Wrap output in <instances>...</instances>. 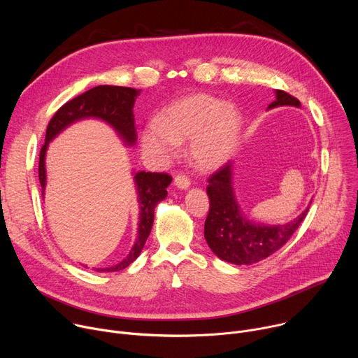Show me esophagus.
Instances as JSON below:
<instances>
[{
  "label": "esophagus",
  "instance_id": "esophagus-1",
  "mask_svg": "<svg viewBox=\"0 0 358 358\" xmlns=\"http://www.w3.org/2000/svg\"><path fill=\"white\" fill-rule=\"evenodd\" d=\"M174 184H176L180 189H187V188L189 187V180H188L187 176L178 174V176H176V178H174Z\"/></svg>",
  "mask_w": 358,
  "mask_h": 358
}]
</instances>
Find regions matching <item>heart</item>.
<instances>
[{"mask_svg":"<svg viewBox=\"0 0 358 358\" xmlns=\"http://www.w3.org/2000/svg\"><path fill=\"white\" fill-rule=\"evenodd\" d=\"M242 117L225 100L210 94H194L174 101L141 133L145 155L155 162L174 156L178 143L188 138V155L199 170H215L225 164L239 143Z\"/></svg>","mask_w":358,"mask_h":358,"instance_id":"obj_1","label":"heart"}]
</instances>
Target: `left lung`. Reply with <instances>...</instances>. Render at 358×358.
Instances as JSON below:
<instances>
[{
	"mask_svg": "<svg viewBox=\"0 0 358 358\" xmlns=\"http://www.w3.org/2000/svg\"><path fill=\"white\" fill-rule=\"evenodd\" d=\"M275 93L276 99L268 109L300 106V101L292 94L283 90ZM208 182L210 213L203 236L220 259L234 265H250L266 259L290 239L309 211L308 207L293 221L280 225L258 224L248 220L238 206L232 187V163L215 171Z\"/></svg>",
	"mask_w": 358,
	"mask_h": 358,
	"instance_id": "8db88e82",
	"label": "left lung"
}]
</instances>
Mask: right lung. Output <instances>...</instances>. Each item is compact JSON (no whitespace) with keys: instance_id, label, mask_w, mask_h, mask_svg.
<instances>
[{"instance_id":"add662e5","label":"right lung","mask_w":358,"mask_h":358,"mask_svg":"<svg viewBox=\"0 0 358 358\" xmlns=\"http://www.w3.org/2000/svg\"><path fill=\"white\" fill-rule=\"evenodd\" d=\"M140 90L123 86H96L78 97L66 101V103L54 115L46 127L45 144L39 152V182L42 187V196L45 194L46 185V170H45V156L49 145L64 129L72 123L82 119H99L112 126L120 138L127 145H133L137 140V133L134 127L133 106ZM171 177L166 173H145L138 171L134 174V184L137 187V202H138V231L137 239L127 255V258L120 264L97 269V272H117L126 269L131 262H134L150 235L152 221H155V208L157 203L167 196V187L171 182Z\"/></svg>"}]
</instances>
